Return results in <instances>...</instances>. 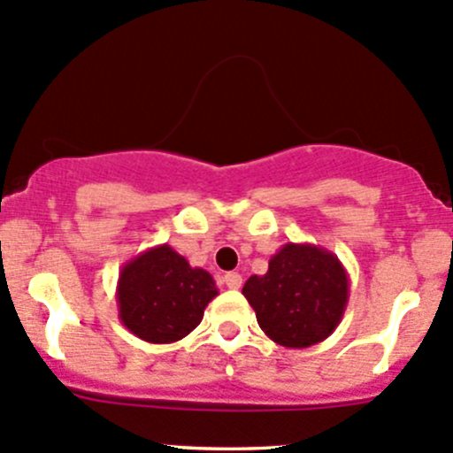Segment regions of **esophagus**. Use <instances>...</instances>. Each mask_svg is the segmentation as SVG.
I'll return each instance as SVG.
<instances>
[{
  "mask_svg": "<svg viewBox=\"0 0 453 453\" xmlns=\"http://www.w3.org/2000/svg\"><path fill=\"white\" fill-rule=\"evenodd\" d=\"M223 283H226V288L230 289H239L241 283H243V279H241L239 272H227V274L223 276Z\"/></svg>",
  "mask_w": 453,
  "mask_h": 453,
  "instance_id": "34e87169",
  "label": "esophagus"
}]
</instances>
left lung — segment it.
<instances>
[{
  "label": "left lung",
  "instance_id": "left-lung-1",
  "mask_svg": "<svg viewBox=\"0 0 453 453\" xmlns=\"http://www.w3.org/2000/svg\"><path fill=\"white\" fill-rule=\"evenodd\" d=\"M243 296L258 327L283 348L320 343L338 327L349 298V276L329 250L285 243L263 276H250Z\"/></svg>",
  "mask_w": 453,
  "mask_h": 453
}]
</instances>
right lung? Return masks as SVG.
<instances>
[{
	"instance_id": "right-lung-1",
	"label": "right lung",
	"mask_w": 453,
	"mask_h": 453,
	"mask_svg": "<svg viewBox=\"0 0 453 453\" xmlns=\"http://www.w3.org/2000/svg\"><path fill=\"white\" fill-rule=\"evenodd\" d=\"M219 294L212 274L192 267L168 243L130 258L117 280L119 319L146 343L181 341Z\"/></svg>"
}]
</instances>
